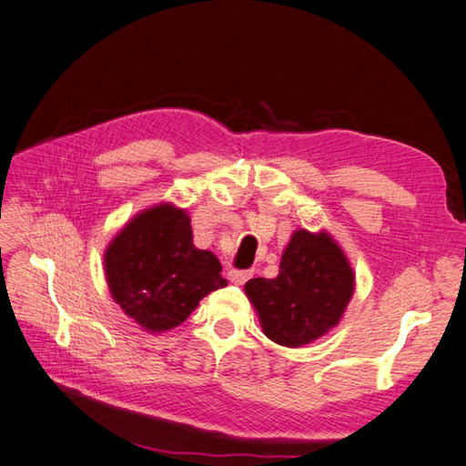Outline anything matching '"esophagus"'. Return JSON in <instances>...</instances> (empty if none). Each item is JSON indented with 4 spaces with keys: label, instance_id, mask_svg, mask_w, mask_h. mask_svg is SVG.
Wrapping results in <instances>:
<instances>
[{
    "label": "esophagus",
    "instance_id": "obj_1",
    "mask_svg": "<svg viewBox=\"0 0 466 466\" xmlns=\"http://www.w3.org/2000/svg\"><path fill=\"white\" fill-rule=\"evenodd\" d=\"M250 276H252L250 270H229L228 272L229 281H233V284H237V286H243Z\"/></svg>",
    "mask_w": 466,
    "mask_h": 466
}]
</instances>
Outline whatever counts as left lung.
<instances>
[{"label":"left lung","mask_w":466,"mask_h":466,"mask_svg":"<svg viewBox=\"0 0 466 466\" xmlns=\"http://www.w3.org/2000/svg\"><path fill=\"white\" fill-rule=\"evenodd\" d=\"M356 289V272L329 231H293L276 278H255L245 293L262 332L286 348L319 340L342 320Z\"/></svg>","instance_id":"8db88e82"}]
</instances>
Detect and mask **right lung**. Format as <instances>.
<instances>
[{"mask_svg": "<svg viewBox=\"0 0 466 466\" xmlns=\"http://www.w3.org/2000/svg\"><path fill=\"white\" fill-rule=\"evenodd\" d=\"M108 291L151 334L173 330L208 293L228 286L214 252L196 248L187 209L161 202L136 214L105 250Z\"/></svg>", "mask_w": 466, "mask_h": 466, "instance_id": "right-lung-1", "label": "right lung"}]
</instances>
